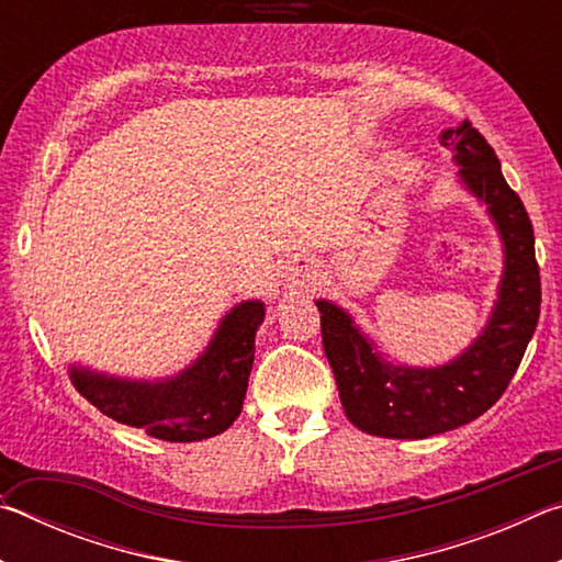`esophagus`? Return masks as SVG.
I'll list each match as a JSON object with an SVG mask.
<instances>
[{
    "mask_svg": "<svg viewBox=\"0 0 562 562\" xmlns=\"http://www.w3.org/2000/svg\"><path fill=\"white\" fill-rule=\"evenodd\" d=\"M282 278L288 280L290 288L307 290L310 284L317 280V265L310 258H292L288 265H284Z\"/></svg>",
    "mask_w": 562,
    "mask_h": 562,
    "instance_id": "34e87169",
    "label": "esophagus"
}]
</instances>
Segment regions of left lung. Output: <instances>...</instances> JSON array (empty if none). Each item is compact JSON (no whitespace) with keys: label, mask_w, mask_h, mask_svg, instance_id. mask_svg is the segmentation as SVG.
Returning <instances> with one entry per match:
<instances>
[{"label":"left lung","mask_w":562,"mask_h":562,"mask_svg":"<svg viewBox=\"0 0 562 562\" xmlns=\"http://www.w3.org/2000/svg\"><path fill=\"white\" fill-rule=\"evenodd\" d=\"M461 183L488 207L503 243V278L488 325L449 364L418 369L386 361L345 310L317 300L322 345L345 414L357 429L384 439H429L459 429L498 402L540 317V270L526 205L501 173L488 140L463 121L441 133Z\"/></svg>","instance_id":"8db88e82"}]
</instances>
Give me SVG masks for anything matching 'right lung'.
<instances>
[{"label":"right lung","mask_w":562,"mask_h":562,"mask_svg":"<svg viewBox=\"0 0 562 562\" xmlns=\"http://www.w3.org/2000/svg\"><path fill=\"white\" fill-rule=\"evenodd\" d=\"M265 302L247 300L223 317L215 337L193 364L160 382H136L69 367L71 382L101 414L144 429L160 441H203L223 434L243 412L255 359V331Z\"/></svg>","instance_id":"1"}]
</instances>
